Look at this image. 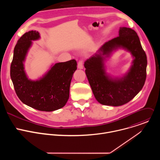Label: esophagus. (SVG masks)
Wrapping results in <instances>:
<instances>
[{
  "label": "esophagus",
  "mask_w": 160,
  "mask_h": 160,
  "mask_svg": "<svg viewBox=\"0 0 160 160\" xmlns=\"http://www.w3.org/2000/svg\"><path fill=\"white\" fill-rule=\"evenodd\" d=\"M78 69H83V61H80L78 62Z\"/></svg>",
  "instance_id": "1"
}]
</instances>
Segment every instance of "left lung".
<instances>
[{"instance_id":"left-lung-1","label":"left lung","mask_w":160,"mask_h":160,"mask_svg":"<svg viewBox=\"0 0 160 160\" xmlns=\"http://www.w3.org/2000/svg\"><path fill=\"white\" fill-rule=\"evenodd\" d=\"M120 48L133 57L129 71L122 78H111L105 72L104 62ZM147 57L137 33L120 27L119 36L104 43L84 62L85 73L96 100L103 105L119 106L131 101L142 88L146 78Z\"/></svg>"}]
</instances>
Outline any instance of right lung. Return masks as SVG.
Returning a JSON list of instances; mask_svg holds the SVG:
<instances>
[{"instance_id":"obj_1","label":"right lung","mask_w":160,"mask_h":160,"mask_svg":"<svg viewBox=\"0 0 160 160\" xmlns=\"http://www.w3.org/2000/svg\"><path fill=\"white\" fill-rule=\"evenodd\" d=\"M40 38L37 31H29L18 40L14 49L10 75L16 93L25 104L42 111L62 108L70 96V87L77 63L75 59L58 62L36 80L29 79L24 62L32 41Z\"/></svg>"}]
</instances>
